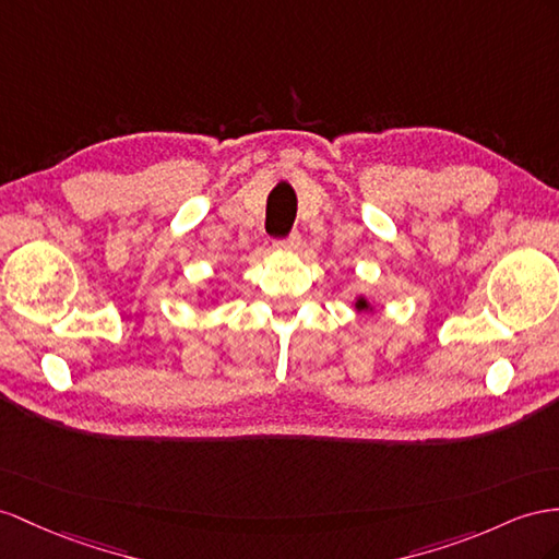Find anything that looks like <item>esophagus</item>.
Segmentation results:
<instances>
[{
    "label": "esophagus",
    "instance_id": "obj_1",
    "mask_svg": "<svg viewBox=\"0 0 559 559\" xmlns=\"http://www.w3.org/2000/svg\"><path fill=\"white\" fill-rule=\"evenodd\" d=\"M276 248H281V250H288V252H297L299 248H302V238H299L297 234H293L290 238H285V240H281Z\"/></svg>",
    "mask_w": 559,
    "mask_h": 559
}]
</instances>
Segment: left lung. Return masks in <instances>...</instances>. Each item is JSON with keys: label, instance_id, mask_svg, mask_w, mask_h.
Instances as JSON below:
<instances>
[{"label": "left lung", "instance_id": "8db88e82", "mask_svg": "<svg viewBox=\"0 0 559 559\" xmlns=\"http://www.w3.org/2000/svg\"><path fill=\"white\" fill-rule=\"evenodd\" d=\"M352 307L356 313H376V302L373 299H368L366 295H356L352 299Z\"/></svg>", "mask_w": 559, "mask_h": 559}]
</instances>
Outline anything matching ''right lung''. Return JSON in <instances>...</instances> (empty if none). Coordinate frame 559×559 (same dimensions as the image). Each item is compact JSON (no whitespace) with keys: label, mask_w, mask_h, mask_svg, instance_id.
<instances>
[{"label":"right lung","mask_w":559,"mask_h":559,"mask_svg":"<svg viewBox=\"0 0 559 559\" xmlns=\"http://www.w3.org/2000/svg\"><path fill=\"white\" fill-rule=\"evenodd\" d=\"M205 295V290H198V297H203Z\"/></svg>","instance_id":"obj_1"}]
</instances>
